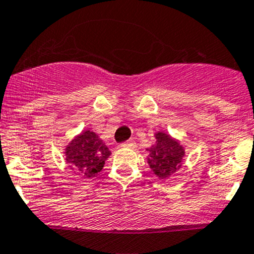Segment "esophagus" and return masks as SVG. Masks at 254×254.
<instances>
[{
	"label": "esophagus",
	"instance_id": "esophagus-1",
	"mask_svg": "<svg viewBox=\"0 0 254 254\" xmlns=\"http://www.w3.org/2000/svg\"><path fill=\"white\" fill-rule=\"evenodd\" d=\"M120 146H122V147H135V146H136V143H135L134 140H127V141L123 142Z\"/></svg>",
	"mask_w": 254,
	"mask_h": 254
}]
</instances>
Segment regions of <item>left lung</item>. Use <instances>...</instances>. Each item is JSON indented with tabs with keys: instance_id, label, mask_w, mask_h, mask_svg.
<instances>
[{
	"instance_id": "left-lung-1",
	"label": "left lung",
	"mask_w": 254,
	"mask_h": 254,
	"mask_svg": "<svg viewBox=\"0 0 254 254\" xmlns=\"http://www.w3.org/2000/svg\"><path fill=\"white\" fill-rule=\"evenodd\" d=\"M148 165L155 175L161 178H167L178 170L181 166L182 158L184 156V150L178 141L171 139V136L157 132L156 143L151 148Z\"/></svg>"
}]
</instances>
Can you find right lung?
Masks as SVG:
<instances>
[{
  "label": "right lung",
  "mask_w": 254,
  "mask_h": 254,
  "mask_svg": "<svg viewBox=\"0 0 254 254\" xmlns=\"http://www.w3.org/2000/svg\"><path fill=\"white\" fill-rule=\"evenodd\" d=\"M66 161L83 178H91L101 172L111 151L93 131H84L66 147Z\"/></svg>",
  "instance_id": "add662e5"
}]
</instances>
